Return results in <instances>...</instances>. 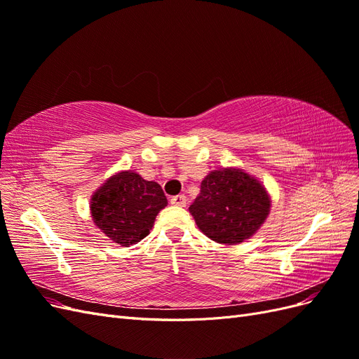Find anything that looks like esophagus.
Listing matches in <instances>:
<instances>
[{
    "instance_id": "1",
    "label": "esophagus",
    "mask_w": 359,
    "mask_h": 359,
    "mask_svg": "<svg viewBox=\"0 0 359 359\" xmlns=\"http://www.w3.org/2000/svg\"><path fill=\"white\" fill-rule=\"evenodd\" d=\"M170 203L175 205V206H186L187 198L184 196V194H177V196H173V198L170 199Z\"/></svg>"
}]
</instances>
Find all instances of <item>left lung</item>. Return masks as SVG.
<instances>
[{"mask_svg":"<svg viewBox=\"0 0 359 359\" xmlns=\"http://www.w3.org/2000/svg\"><path fill=\"white\" fill-rule=\"evenodd\" d=\"M269 206L265 189L255 178L240 169H222L205 177L189 211L206 236L232 245L262 226Z\"/></svg>","mask_w":359,"mask_h":359,"instance_id":"8db88e82","label":"left lung"}]
</instances>
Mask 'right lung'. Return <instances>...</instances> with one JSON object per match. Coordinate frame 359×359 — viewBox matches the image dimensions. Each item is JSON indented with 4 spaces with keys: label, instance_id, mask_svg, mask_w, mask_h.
I'll use <instances>...</instances> for the list:
<instances>
[{
    "label": "right lung",
    "instance_id": "obj_1",
    "mask_svg": "<svg viewBox=\"0 0 359 359\" xmlns=\"http://www.w3.org/2000/svg\"><path fill=\"white\" fill-rule=\"evenodd\" d=\"M168 205L160 184L135 172H119L91 199L94 223L116 244L128 247L149 233L156 215Z\"/></svg>",
    "mask_w": 359,
    "mask_h": 359
}]
</instances>
